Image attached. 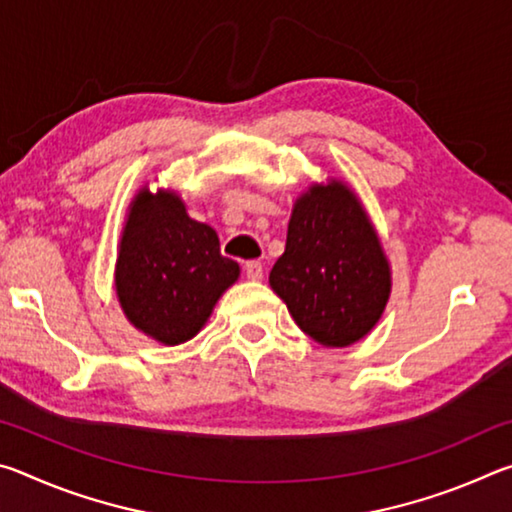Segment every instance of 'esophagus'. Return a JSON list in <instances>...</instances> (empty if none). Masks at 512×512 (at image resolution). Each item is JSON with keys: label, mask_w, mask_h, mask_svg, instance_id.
<instances>
[{"label": "esophagus", "mask_w": 512, "mask_h": 512, "mask_svg": "<svg viewBox=\"0 0 512 512\" xmlns=\"http://www.w3.org/2000/svg\"><path fill=\"white\" fill-rule=\"evenodd\" d=\"M244 273H246V277L248 280H262V275H264V268H262V264L259 262H246L244 264Z\"/></svg>", "instance_id": "34e87169"}]
</instances>
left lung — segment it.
<instances>
[{
    "label": "left lung",
    "instance_id": "left-lung-1",
    "mask_svg": "<svg viewBox=\"0 0 512 512\" xmlns=\"http://www.w3.org/2000/svg\"><path fill=\"white\" fill-rule=\"evenodd\" d=\"M268 282L320 345L343 348L375 327L391 273L361 203L339 180L311 187L293 207L287 246Z\"/></svg>",
    "mask_w": 512,
    "mask_h": 512
}]
</instances>
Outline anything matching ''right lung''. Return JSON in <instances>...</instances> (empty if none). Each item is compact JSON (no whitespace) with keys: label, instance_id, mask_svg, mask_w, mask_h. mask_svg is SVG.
<instances>
[{"label":"right lung","instance_id":"obj_1","mask_svg":"<svg viewBox=\"0 0 512 512\" xmlns=\"http://www.w3.org/2000/svg\"><path fill=\"white\" fill-rule=\"evenodd\" d=\"M239 264L221 255L210 225L189 219L176 194H137L117 259V296L131 323L178 345L210 318Z\"/></svg>","mask_w":512,"mask_h":512}]
</instances>
